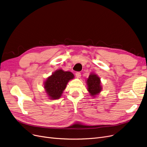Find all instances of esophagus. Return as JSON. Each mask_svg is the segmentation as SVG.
<instances>
[{
	"label": "esophagus",
	"instance_id": "34e87169",
	"mask_svg": "<svg viewBox=\"0 0 147 147\" xmlns=\"http://www.w3.org/2000/svg\"><path fill=\"white\" fill-rule=\"evenodd\" d=\"M76 78H78V79L80 78V77H81V73H80V72H77V73H76Z\"/></svg>",
	"mask_w": 147,
	"mask_h": 147
}]
</instances>
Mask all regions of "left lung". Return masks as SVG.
<instances>
[{
  "mask_svg": "<svg viewBox=\"0 0 147 147\" xmlns=\"http://www.w3.org/2000/svg\"><path fill=\"white\" fill-rule=\"evenodd\" d=\"M87 89L90 96L95 97L102 89L101 79L94 73H91L86 80Z\"/></svg>",
  "mask_w": 147,
  "mask_h": 147,
  "instance_id": "8db88e82",
  "label": "left lung"
}]
</instances>
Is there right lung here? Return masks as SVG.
Returning a JSON list of instances; mask_svg holds the SVG:
<instances>
[{
  "instance_id": "1",
  "label": "right lung",
  "mask_w": 147,
  "mask_h": 147,
  "mask_svg": "<svg viewBox=\"0 0 147 147\" xmlns=\"http://www.w3.org/2000/svg\"><path fill=\"white\" fill-rule=\"evenodd\" d=\"M74 78V76L71 72L57 69L44 82L43 87L46 95L50 99H59L68 82Z\"/></svg>"
}]
</instances>
